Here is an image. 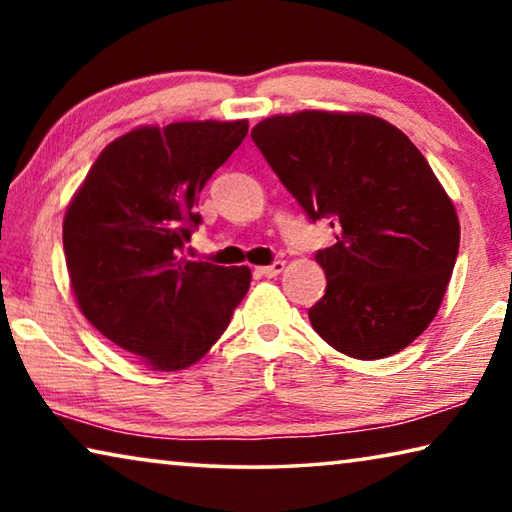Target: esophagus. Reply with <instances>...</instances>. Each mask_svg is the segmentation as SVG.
<instances>
[{
	"instance_id": "34e87169",
	"label": "esophagus",
	"mask_w": 512,
	"mask_h": 512,
	"mask_svg": "<svg viewBox=\"0 0 512 512\" xmlns=\"http://www.w3.org/2000/svg\"><path fill=\"white\" fill-rule=\"evenodd\" d=\"M284 268H287V264L284 262H275V264H271V266H259L257 268V275H262V277H277L280 275Z\"/></svg>"
}]
</instances>
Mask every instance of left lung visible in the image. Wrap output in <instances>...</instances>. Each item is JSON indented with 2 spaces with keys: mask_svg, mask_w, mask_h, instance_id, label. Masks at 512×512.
I'll return each mask as SVG.
<instances>
[{
  "mask_svg": "<svg viewBox=\"0 0 512 512\" xmlns=\"http://www.w3.org/2000/svg\"><path fill=\"white\" fill-rule=\"evenodd\" d=\"M253 142L336 244L318 250L327 289L309 320L336 352L384 359L431 325L461 241L458 214L400 128L366 112L300 110L253 128Z\"/></svg>",
  "mask_w": 512,
  "mask_h": 512,
  "instance_id": "obj_1",
  "label": "left lung"
}]
</instances>
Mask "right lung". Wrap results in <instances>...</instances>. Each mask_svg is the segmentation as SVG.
<instances>
[{
  "label": "right lung",
  "instance_id": "obj_1",
  "mask_svg": "<svg viewBox=\"0 0 512 512\" xmlns=\"http://www.w3.org/2000/svg\"><path fill=\"white\" fill-rule=\"evenodd\" d=\"M248 121L137 126L99 153L67 205L63 248L81 314L146 368L201 361L248 293V266L185 259L198 194Z\"/></svg>",
  "mask_w": 512,
  "mask_h": 512
}]
</instances>
